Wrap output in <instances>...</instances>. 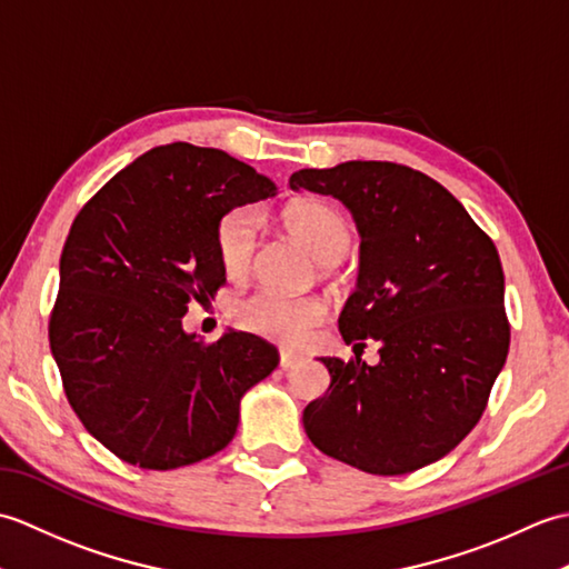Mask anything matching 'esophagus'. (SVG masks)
Instances as JSON below:
<instances>
[{"label": "esophagus", "mask_w": 569, "mask_h": 569, "mask_svg": "<svg viewBox=\"0 0 569 569\" xmlns=\"http://www.w3.org/2000/svg\"><path fill=\"white\" fill-rule=\"evenodd\" d=\"M300 361H303V357L296 352H288V349H281V352H278V367L281 369H293L296 365H300Z\"/></svg>", "instance_id": "obj_1"}]
</instances>
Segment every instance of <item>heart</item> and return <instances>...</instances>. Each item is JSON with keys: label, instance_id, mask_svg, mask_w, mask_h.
Wrapping results in <instances>:
<instances>
[{"label": "heart", "instance_id": "obj_1", "mask_svg": "<svg viewBox=\"0 0 569 569\" xmlns=\"http://www.w3.org/2000/svg\"><path fill=\"white\" fill-rule=\"evenodd\" d=\"M288 234L298 239L322 263H335L349 247V224L345 214L322 200L296 202L283 212ZM261 217L241 204L229 210L214 232V251L222 271L239 281L251 271L253 251L259 244ZM328 316V306L316 296H283L257 291L232 308L237 328L281 345L303 342L308 332Z\"/></svg>", "mask_w": 569, "mask_h": 569}]
</instances>
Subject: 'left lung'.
Here are the masks:
<instances>
[{
	"mask_svg": "<svg viewBox=\"0 0 569 569\" xmlns=\"http://www.w3.org/2000/svg\"><path fill=\"white\" fill-rule=\"evenodd\" d=\"M293 190L332 196L361 234L347 345L381 361L322 357L330 389L303 410L310 442L369 475H408L445 457L485 413L509 355L503 269L491 237L438 180L391 161L303 168Z\"/></svg>",
	"mask_w": 569,
	"mask_h": 569,
	"instance_id": "obj_1",
	"label": "left lung"
}]
</instances>
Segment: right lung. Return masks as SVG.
I'll list each match as a JSON object with an SVG mask.
<instances>
[{
    "mask_svg": "<svg viewBox=\"0 0 569 569\" xmlns=\"http://www.w3.org/2000/svg\"><path fill=\"white\" fill-rule=\"evenodd\" d=\"M271 196L251 166L176 141L139 156L72 220L48 342L84 430L124 462L166 471L220 452L241 396L278 367L257 335L202 342L183 330L192 300L224 283L217 224Z\"/></svg>",
    "mask_w": 569,
    "mask_h": 569,
    "instance_id": "1",
    "label": "right lung"
}]
</instances>
